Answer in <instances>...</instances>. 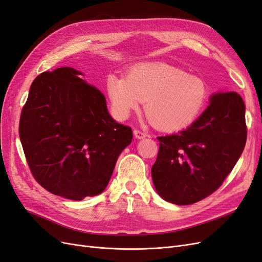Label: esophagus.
<instances>
[{"label":"esophagus","instance_id":"1","mask_svg":"<svg viewBox=\"0 0 262 262\" xmlns=\"http://www.w3.org/2000/svg\"><path fill=\"white\" fill-rule=\"evenodd\" d=\"M133 134H134V137H136V138L139 139V140H140V139H144V138L147 137V134H146L145 132L141 131V130H138V129H134Z\"/></svg>","mask_w":262,"mask_h":262}]
</instances>
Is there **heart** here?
Returning a JSON list of instances; mask_svg holds the SVG:
<instances>
[{"instance_id": "b5f03b06", "label": "heart", "mask_w": 262, "mask_h": 262, "mask_svg": "<svg viewBox=\"0 0 262 262\" xmlns=\"http://www.w3.org/2000/svg\"><path fill=\"white\" fill-rule=\"evenodd\" d=\"M107 92L119 117H128L145 101V114L156 129L179 131L192 124L203 112L209 97L201 77L167 66H141L126 78L110 74Z\"/></svg>"}]
</instances>
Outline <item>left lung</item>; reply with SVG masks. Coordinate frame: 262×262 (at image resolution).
<instances>
[{
  "label": "left lung",
  "mask_w": 262,
  "mask_h": 262,
  "mask_svg": "<svg viewBox=\"0 0 262 262\" xmlns=\"http://www.w3.org/2000/svg\"><path fill=\"white\" fill-rule=\"evenodd\" d=\"M188 129L158 137L152 167L157 193L178 205L203 200L222 186L241 157L247 126L245 104L236 92L213 95Z\"/></svg>",
  "instance_id": "obj_1"
}]
</instances>
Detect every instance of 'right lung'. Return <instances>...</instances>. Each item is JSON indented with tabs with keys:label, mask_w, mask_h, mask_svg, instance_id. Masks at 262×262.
I'll return each instance as SVG.
<instances>
[{
	"label": "right lung",
	"mask_w": 262,
	"mask_h": 262,
	"mask_svg": "<svg viewBox=\"0 0 262 262\" xmlns=\"http://www.w3.org/2000/svg\"><path fill=\"white\" fill-rule=\"evenodd\" d=\"M72 68L38 75L19 120L29 169L49 192L80 201L101 193L132 129L110 117L106 97Z\"/></svg>",
	"instance_id": "right-lung-1"
}]
</instances>
